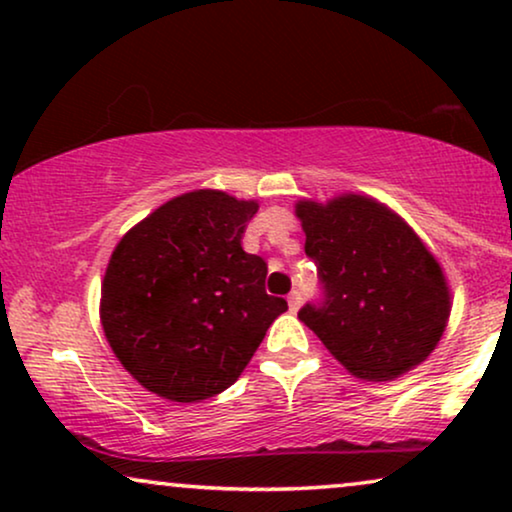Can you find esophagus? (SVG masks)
<instances>
[{
	"label": "esophagus",
	"instance_id": "esophagus-1",
	"mask_svg": "<svg viewBox=\"0 0 512 512\" xmlns=\"http://www.w3.org/2000/svg\"><path fill=\"white\" fill-rule=\"evenodd\" d=\"M300 303H303V296H300V291H293L291 296H289V307H291V312H298Z\"/></svg>",
	"mask_w": 512,
	"mask_h": 512
}]
</instances>
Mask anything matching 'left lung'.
Returning <instances> with one entry per match:
<instances>
[{"mask_svg":"<svg viewBox=\"0 0 512 512\" xmlns=\"http://www.w3.org/2000/svg\"><path fill=\"white\" fill-rule=\"evenodd\" d=\"M296 214L324 291L298 319L361 380H394L419 366L443 338L450 289L415 230L354 193L326 205L300 200Z\"/></svg>","mask_w":512,"mask_h":512,"instance_id":"8db88e82","label":"left lung"}]
</instances>
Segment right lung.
Masks as SVG:
<instances>
[{
	"label": "right lung",
	"mask_w": 512,
	"mask_h": 512,
	"mask_svg": "<svg viewBox=\"0 0 512 512\" xmlns=\"http://www.w3.org/2000/svg\"><path fill=\"white\" fill-rule=\"evenodd\" d=\"M258 202L212 188L184 193L123 235L102 282L100 317L123 368L153 394L205 401L233 384L284 298L268 263L242 249Z\"/></svg>",
	"instance_id": "right-lung-1"
}]
</instances>
